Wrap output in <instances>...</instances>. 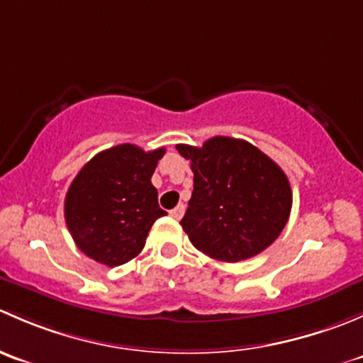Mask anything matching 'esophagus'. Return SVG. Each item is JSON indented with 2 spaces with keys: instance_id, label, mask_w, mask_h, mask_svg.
Listing matches in <instances>:
<instances>
[{
  "instance_id": "obj_1",
  "label": "esophagus",
  "mask_w": 363,
  "mask_h": 363,
  "mask_svg": "<svg viewBox=\"0 0 363 363\" xmlns=\"http://www.w3.org/2000/svg\"><path fill=\"white\" fill-rule=\"evenodd\" d=\"M170 216H172V218H175V219H181L182 216H184V205L181 203V205H177L175 208H172Z\"/></svg>"
}]
</instances>
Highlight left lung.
Returning a JSON list of instances; mask_svg holds the SVG:
<instances>
[{
    "instance_id": "obj_1",
    "label": "left lung",
    "mask_w": 363,
    "mask_h": 363,
    "mask_svg": "<svg viewBox=\"0 0 363 363\" xmlns=\"http://www.w3.org/2000/svg\"><path fill=\"white\" fill-rule=\"evenodd\" d=\"M177 151L191 161L195 175L181 225L196 250L235 263L279 237L294 200L279 164L250 142L230 137H212L202 147L179 144Z\"/></svg>"
}]
</instances>
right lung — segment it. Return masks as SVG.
Listing matches in <instances>:
<instances>
[{
	"label": "right lung",
	"instance_id": "right-lung-1",
	"mask_svg": "<svg viewBox=\"0 0 363 363\" xmlns=\"http://www.w3.org/2000/svg\"><path fill=\"white\" fill-rule=\"evenodd\" d=\"M163 155L164 147L121 144L84 164L65 199L67 226L84 255L117 267L144 250L151 226L167 214L151 182Z\"/></svg>",
	"mask_w": 363,
	"mask_h": 363
}]
</instances>
